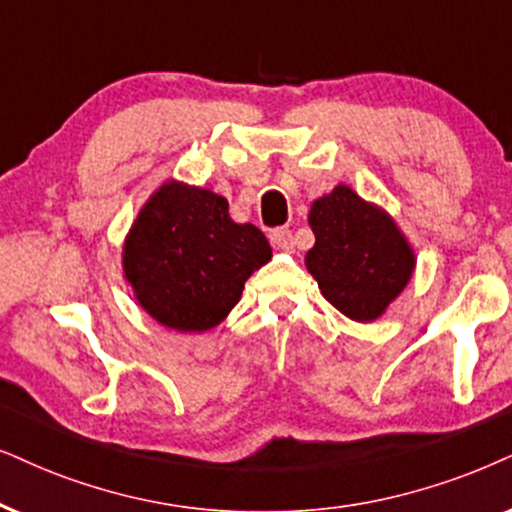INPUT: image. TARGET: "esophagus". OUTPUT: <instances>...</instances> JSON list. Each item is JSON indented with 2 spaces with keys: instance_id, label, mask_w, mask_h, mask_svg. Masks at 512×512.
Wrapping results in <instances>:
<instances>
[{
  "instance_id": "1",
  "label": "esophagus",
  "mask_w": 512,
  "mask_h": 512,
  "mask_svg": "<svg viewBox=\"0 0 512 512\" xmlns=\"http://www.w3.org/2000/svg\"><path fill=\"white\" fill-rule=\"evenodd\" d=\"M269 241H271V245H274V248H278V250H288V252L295 250L293 231H288V229H276V231H271Z\"/></svg>"
}]
</instances>
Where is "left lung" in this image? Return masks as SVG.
I'll return each mask as SVG.
<instances>
[{"instance_id":"1","label":"left lung","mask_w":512,"mask_h":512,"mask_svg":"<svg viewBox=\"0 0 512 512\" xmlns=\"http://www.w3.org/2000/svg\"><path fill=\"white\" fill-rule=\"evenodd\" d=\"M316 243L304 264L321 295L349 319L375 321L416 269L409 241L394 219L340 184L309 210Z\"/></svg>"}]
</instances>
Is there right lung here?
<instances>
[{"instance_id": "right-lung-1", "label": "right lung", "mask_w": 512, "mask_h": 512, "mask_svg": "<svg viewBox=\"0 0 512 512\" xmlns=\"http://www.w3.org/2000/svg\"><path fill=\"white\" fill-rule=\"evenodd\" d=\"M271 260L257 226L236 224L210 189L167 181L148 198L122 248L141 307L179 333L215 328L241 300L252 271Z\"/></svg>"}]
</instances>
